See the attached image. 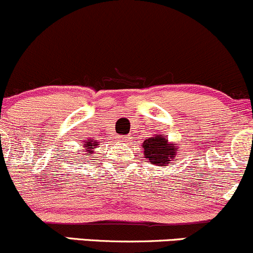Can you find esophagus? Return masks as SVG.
Masks as SVG:
<instances>
[{"instance_id":"obj_1","label":"esophagus","mask_w":253,"mask_h":253,"mask_svg":"<svg viewBox=\"0 0 253 253\" xmlns=\"http://www.w3.org/2000/svg\"><path fill=\"white\" fill-rule=\"evenodd\" d=\"M131 138L132 137L129 136V134H127V136H120L119 141L120 142H128V141H131Z\"/></svg>"}]
</instances>
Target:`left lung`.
Segmentation results:
<instances>
[{
	"mask_svg": "<svg viewBox=\"0 0 253 253\" xmlns=\"http://www.w3.org/2000/svg\"><path fill=\"white\" fill-rule=\"evenodd\" d=\"M145 158L158 167H167L171 164L176 158V144H169L163 134H157L153 138H148L143 143Z\"/></svg>",
	"mask_w": 253,
	"mask_h": 253,
	"instance_id": "obj_1",
	"label": "left lung"
}]
</instances>
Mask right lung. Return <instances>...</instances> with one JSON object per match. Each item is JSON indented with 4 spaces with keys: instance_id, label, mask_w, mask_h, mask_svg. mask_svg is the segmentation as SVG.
Returning <instances> with one entry per match:
<instances>
[{
    "instance_id": "right-lung-1",
    "label": "right lung",
    "mask_w": 253,
    "mask_h": 253,
    "mask_svg": "<svg viewBox=\"0 0 253 253\" xmlns=\"http://www.w3.org/2000/svg\"><path fill=\"white\" fill-rule=\"evenodd\" d=\"M84 145V147H85V152L86 153H88V152H90V153H93V148L94 147H95V143H94V142H86L85 143V144H83Z\"/></svg>"
}]
</instances>
